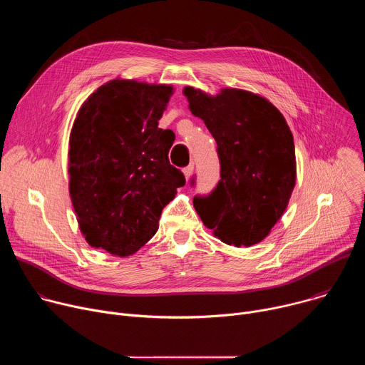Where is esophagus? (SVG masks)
<instances>
[{
  "instance_id": "1",
  "label": "esophagus",
  "mask_w": 365,
  "mask_h": 365,
  "mask_svg": "<svg viewBox=\"0 0 365 365\" xmlns=\"http://www.w3.org/2000/svg\"><path fill=\"white\" fill-rule=\"evenodd\" d=\"M192 173H193V165H190V166H187V168H185V169H183V175H185L186 182L190 179Z\"/></svg>"
}]
</instances>
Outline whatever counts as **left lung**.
<instances>
[{
  "label": "left lung",
  "instance_id": "1",
  "mask_svg": "<svg viewBox=\"0 0 365 365\" xmlns=\"http://www.w3.org/2000/svg\"><path fill=\"white\" fill-rule=\"evenodd\" d=\"M190 113L203 120L218 145L221 180L193 206L222 242H262L283 217L296 185V154L283 114L258 93L222 88L211 95L185 86Z\"/></svg>",
  "mask_w": 365,
  "mask_h": 365
}]
</instances>
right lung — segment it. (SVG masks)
<instances>
[{"label":"right lung","instance_id":"right-lung-1","mask_svg":"<svg viewBox=\"0 0 365 365\" xmlns=\"http://www.w3.org/2000/svg\"><path fill=\"white\" fill-rule=\"evenodd\" d=\"M173 92L166 83L115 78L81 106L69 135V195L91 247L133 255L185 185L169 162L175 133L159 128Z\"/></svg>","mask_w":365,"mask_h":365}]
</instances>
